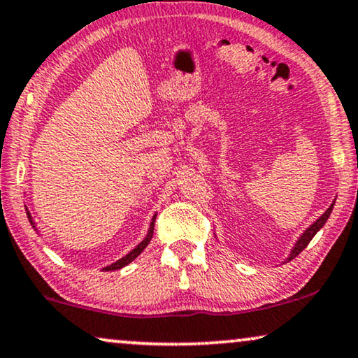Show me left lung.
I'll use <instances>...</instances> for the list:
<instances>
[{
    "label": "left lung",
    "instance_id": "1",
    "mask_svg": "<svg viewBox=\"0 0 358 358\" xmlns=\"http://www.w3.org/2000/svg\"><path fill=\"white\" fill-rule=\"evenodd\" d=\"M332 208H334V203H332V204H331V206H329V208H327V211H326V213H324V214H322V216H321V217H319V219H317V221L313 224V226H309V227L306 229V231H304V232H303V236H301V237H299V241L296 242V245H294V247H293V250H292V254H289V257H288V260H293V259H294V257H296V255H299V254H301V252H303L304 249H306V247H308V244H309V242H311V239H313V237L317 234V231H319V229H321V227L324 226V224H326V221H327V219H329V216H331V213H332Z\"/></svg>",
    "mask_w": 358,
    "mask_h": 358
}]
</instances>
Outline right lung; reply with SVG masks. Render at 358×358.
Returning a JSON list of instances; mask_svg holds the SVG:
<instances>
[{"instance_id":"obj_1","label":"right lung","mask_w":358,"mask_h":358,"mask_svg":"<svg viewBox=\"0 0 358 358\" xmlns=\"http://www.w3.org/2000/svg\"><path fill=\"white\" fill-rule=\"evenodd\" d=\"M27 217H29V222H31V224H34V222H32V217H31V214H29V213H27ZM154 224H155V216H154V219H152V222H150V229H149V234H147L145 239L142 241L141 244L137 245L134 250H131L129 254H127L126 257H122V259H121V260H117L116 264H111L109 266H106V268H104V270L109 271V270H119V268H122V266H126L127 264H131V262L134 260L137 255H141V254H142V250H144L145 247L149 245V242H150V239H152V236H154Z\"/></svg>"}]
</instances>
